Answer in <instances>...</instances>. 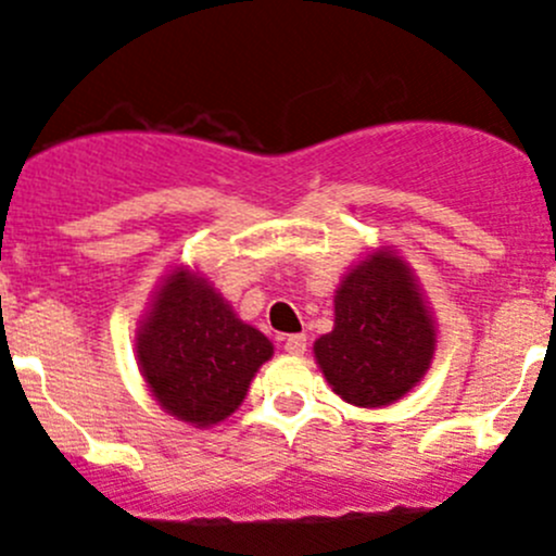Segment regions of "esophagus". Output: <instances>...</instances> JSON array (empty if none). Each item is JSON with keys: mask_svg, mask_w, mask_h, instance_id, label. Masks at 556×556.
Returning <instances> with one entry per match:
<instances>
[{"mask_svg": "<svg viewBox=\"0 0 556 556\" xmlns=\"http://www.w3.org/2000/svg\"><path fill=\"white\" fill-rule=\"evenodd\" d=\"M283 351L291 356H302L307 351V337L305 334H289L283 337Z\"/></svg>", "mask_w": 556, "mask_h": 556, "instance_id": "1", "label": "esophagus"}]
</instances>
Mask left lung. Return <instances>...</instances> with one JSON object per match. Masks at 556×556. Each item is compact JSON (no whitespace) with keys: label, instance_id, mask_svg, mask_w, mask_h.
Segmentation results:
<instances>
[{"label":"left lung","instance_id":"8db88e82","mask_svg":"<svg viewBox=\"0 0 556 556\" xmlns=\"http://www.w3.org/2000/svg\"><path fill=\"white\" fill-rule=\"evenodd\" d=\"M437 320L412 267L391 249L371 251L334 291V329L313 345L331 391L348 404L388 406L431 366Z\"/></svg>","mask_w":556,"mask_h":556}]
</instances>
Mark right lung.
<instances>
[{
	"label": "right lung",
	"mask_w": 556,
	"mask_h": 556,
	"mask_svg": "<svg viewBox=\"0 0 556 556\" xmlns=\"http://www.w3.org/2000/svg\"><path fill=\"white\" fill-rule=\"evenodd\" d=\"M270 356L273 342L243 324L190 267L160 280L136 334V358L152 396L194 428L230 417Z\"/></svg>",
	"instance_id": "add662e5"
}]
</instances>
